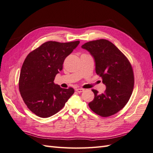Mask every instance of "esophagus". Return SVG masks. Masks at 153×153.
<instances>
[{
    "mask_svg": "<svg viewBox=\"0 0 153 153\" xmlns=\"http://www.w3.org/2000/svg\"><path fill=\"white\" fill-rule=\"evenodd\" d=\"M76 91H77L78 93H81L82 92L84 91V89H83V88H76Z\"/></svg>",
    "mask_w": 153,
    "mask_h": 153,
    "instance_id": "1",
    "label": "esophagus"
}]
</instances>
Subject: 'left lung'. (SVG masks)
<instances>
[{
  "label": "left lung",
  "instance_id": "8db88e82",
  "mask_svg": "<svg viewBox=\"0 0 153 153\" xmlns=\"http://www.w3.org/2000/svg\"><path fill=\"white\" fill-rule=\"evenodd\" d=\"M94 59L96 72L102 78L106 90L98 94L88 106L96 114L108 117L116 114L127 103L134 88V74L130 62L117 47L106 39L89 41L81 46Z\"/></svg>",
  "mask_w": 153,
  "mask_h": 153
}]
</instances>
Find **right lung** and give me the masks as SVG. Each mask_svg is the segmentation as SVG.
Wrapping results in <instances>:
<instances>
[{"label":"right lung","instance_id":"obj_1","mask_svg":"<svg viewBox=\"0 0 153 153\" xmlns=\"http://www.w3.org/2000/svg\"><path fill=\"white\" fill-rule=\"evenodd\" d=\"M79 44L46 42L30 52L23 62L19 87L27 107L41 117L56 114L74 92L73 88H62L53 83L62 69L65 58Z\"/></svg>","mask_w":153,"mask_h":153}]
</instances>
